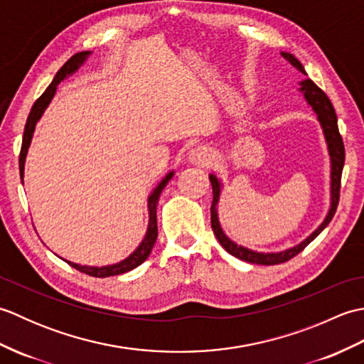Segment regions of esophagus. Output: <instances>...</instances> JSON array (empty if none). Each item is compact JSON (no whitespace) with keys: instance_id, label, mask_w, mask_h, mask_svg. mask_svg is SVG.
I'll return each mask as SVG.
<instances>
[{"instance_id":"obj_1","label":"esophagus","mask_w":364,"mask_h":364,"mask_svg":"<svg viewBox=\"0 0 364 364\" xmlns=\"http://www.w3.org/2000/svg\"><path fill=\"white\" fill-rule=\"evenodd\" d=\"M189 156H191L192 161L200 162V164H208V162H210V159H211L210 153H208V150L203 149V146H197V149H192L191 153H189Z\"/></svg>"}]
</instances>
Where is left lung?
I'll use <instances>...</instances> for the list:
<instances>
[{
    "label": "left lung",
    "mask_w": 364,
    "mask_h": 364,
    "mask_svg": "<svg viewBox=\"0 0 364 364\" xmlns=\"http://www.w3.org/2000/svg\"><path fill=\"white\" fill-rule=\"evenodd\" d=\"M282 56L288 60V63L296 67L300 73L306 75L304 65L300 64V60L292 56L291 53H282ZM299 90L304 94L306 103L313 107V111L318 115V120L322 127L323 136H326V142H327V149L330 154V162H331V173H330V210L326 215V219L321 223V225L316 228L313 233L304 239L300 244L291 247V249H286L283 252H272V253H262V252H255L247 249V247L237 245L236 242L231 241V239L223 233V230L220 227L219 222V215H218V203L220 198V191H222V183L215 175H210V181L213 186V205H211V228L214 231V236L218 237V241L220 245L225 249L230 255L233 257L247 261V262H253V264H262V266H272V264H280V262L288 261L291 258L296 257L305 247L314 241L316 237L319 236L321 231L326 228L330 220L333 219V215L336 213L338 202H339V189H341V175H343V167H344V144H343V137L339 134L338 129V119H336V112L331 106L328 97L323 94V92L316 86V84L311 80H304L299 82Z\"/></svg>",
    "instance_id": "left-lung-1"
}]
</instances>
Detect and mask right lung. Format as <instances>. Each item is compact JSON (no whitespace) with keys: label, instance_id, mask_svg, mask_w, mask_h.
Returning a JSON list of instances; mask_svg holds the SVG:
<instances>
[{"label":"right lung","instance_id":"add662e5","mask_svg":"<svg viewBox=\"0 0 364 364\" xmlns=\"http://www.w3.org/2000/svg\"><path fill=\"white\" fill-rule=\"evenodd\" d=\"M89 54H90V51H81V53H76L75 56L68 59L67 63L63 67H60V70L56 73V76H54V80L51 81L50 86L46 87V90L36 100V103L33 105V107H31V112L28 115V120H26V125H25V133H23V142H21L20 159H18L21 181H23V175H25V161H26L28 149L31 145V139H33V134H34V129H36L38 119L42 117L43 111L46 109V107H48L54 94H56L58 84L63 80H65L67 76H70L76 70H78V68L84 64V60L89 58ZM172 176H173V172H168L164 178H162V181L158 184V186L153 189L151 194L149 196V228H146V233H145V237L142 239V242L139 244L137 249L133 253H131L128 258H125L120 262H115V264L102 266V267L81 266V264H76V262H72V261H67L68 264H70L75 269H78L80 272H82V274H87L90 277H98V278L120 275V274L129 272V270H133L137 266H141L142 262L146 258H149L153 245H154V242H156V237H158V222H156L158 200H159L162 189L166 188V184L168 183V180Z\"/></svg>","mask_w":364,"mask_h":364}]
</instances>
